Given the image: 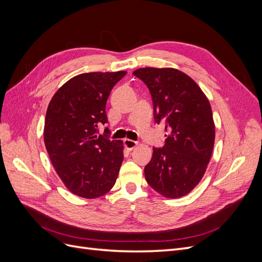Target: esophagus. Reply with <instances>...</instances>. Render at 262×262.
Returning a JSON list of instances; mask_svg holds the SVG:
<instances>
[{
    "mask_svg": "<svg viewBox=\"0 0 262 262\" xmlns=\"http://www.w3.org/2000/svg\"><path fill=\"white\" fill-rule=\"evenodd\" d=\"M124 146L128 148V149H133L134 147H136L138 145V142L137 141H133V140H130V139H124Z\"/></svg>",
    "mask_w": 262,
    "mask_h": 262,
    "instance_id": "esophagus-1",
    "label": "esophagus"
}]
</instances>
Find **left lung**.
I'll list each match as a JSON object with an SVG mask.
<instances>
[{"mask_svg": "<svg viewBox=\"0 0 262 262\" xmlns=\"http://www.w3.org/2000/svg\"><path fill=\"white\" fill-rule=\"evenodd\" d=\"M133 75L150 93L157 124L168 132L163 147H153L145 166L147 184L166 198L186 195L199 184L215 138L207 96L187 74L171 68H142Z\"/></svg>", "mask_w": 262, "mask_h": 262, "instance_id": "obj_1", "label": "left lung"}]
</instances>
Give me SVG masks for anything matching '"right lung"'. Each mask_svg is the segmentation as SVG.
I'll list each match as a JSON object with an SVG mask.
<instances>
[{"mask_svg":"<svg viewBox=\"0 0 262 262\" xmlns=\"http://www.w3.org/2000/svg\"><path fill=\"white\" fill-rule=\"evenodd\" d=\"M126 74L91 72L74 76L57 91L47 109L43 140L55 171L71 192L94 199L117 180L123 145L98 132L108 122L106 102Z\"/></svg>","mask_w":262,"mask_h":262,"instance_id":"1","label":"right lung"}]
</instances>
